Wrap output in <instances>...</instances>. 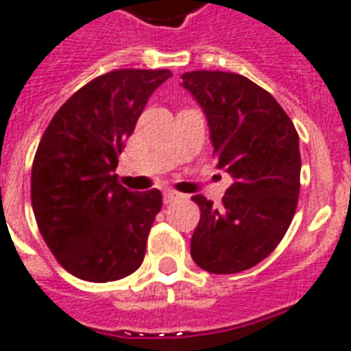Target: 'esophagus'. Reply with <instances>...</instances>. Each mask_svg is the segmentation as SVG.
<instances>
[{"instance_id":"1","label":"esophagus","mask_w":351,"mask_h":351,"mask_svg":"<svg viewBox=\"0 0 351 351\" xmlns=\"http://www.w3.org/2000/svg\"><path fill=\"white\" fill-rule=\"evenodd\" d=\"M182 195L180 193H176L173 191V189H167V191H164V202L165 204H171V202H175V200H178Z\"/></svg>"}]
</instances>
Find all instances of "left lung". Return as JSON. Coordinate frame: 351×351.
<instances>
[{
    "instance_id": "8db88e82",
    "label": "left lung",
    "mask_w": 351,
    "mask_h": 351,
    "mask_svg": "<svg viewBox=\"0 0 351 351\" xmlns=\"http://www.w3.org/2000/svg\"><path fill=\"white\" fill-rule=\"evenodd\" d=\"M182 85L206 114L217 167L233 178L220 208L202 195L193 197L200 208L193 261L219 275L244 271L277 247L293 220L299 134L277 100L245 76L193 71L182 74Z\"/></svg>"
}]
</instances>
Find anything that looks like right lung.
<instances>
[{
	"label": "right lung",
	"mask_w": 351,
	"mask_h": 351,
	"mask_svg": "<svg viewBox=\"0 0 351 351\" xmlns=\"http://www.w3.org/2000/svg\"><path fill=\"white\" fill-rule=\"evenodd\" d=\"M167 69H120L76 90L43 132L36 151L30 198L36 222L56 261L89 282L136 271L162 193H134L114 175L149 96Z\"/></svg>",
	"instance_id": "right-lung-1"
}]
</instances>
